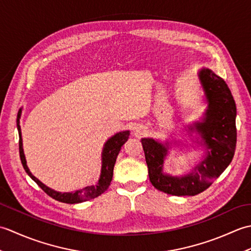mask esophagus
Listing matches in <instances>:
<instances>
[{
  "label": "esophagus",
  "instance_id": "34e87169",
  "mask_svg": "<svg viewBox=\"0 0 251 251\" xmlns=\"http://www.w3.org/2000/svg\"><path fill=\"white\" fill-rule=\"evenodd\" d=\"M143 134H145V128H143L142 126H136V127H134V135L140 137Z\"/></svg>",
  "mask_w": 251,
  "mask_h": 251
}]
</instances>
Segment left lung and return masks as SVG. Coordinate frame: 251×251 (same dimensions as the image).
<instances>
[{
	"instance_id": "8db88e82",
	"label": "left lung",
	"mask_w": 251,
	"mask_h": 251,
	"mask_svg": "<svg viewBox=\"0 0 251 251\" xmlns=\"http://www.w3.org/2000/svg\"><path fill=\"white\" fill-rule=\"evenodd\" d=\"M200 79L205 90L208 109L204 122L196 123L195 128L204 140L207 156L194 167V173L183 177L164 175L162 169L167 148L150 138L141 139L152 185L170 195L194 196L204 192L225 172L235 152L236 104L231 90L225 79L209 69H202Z\"/></svg>"
}]
</instances>
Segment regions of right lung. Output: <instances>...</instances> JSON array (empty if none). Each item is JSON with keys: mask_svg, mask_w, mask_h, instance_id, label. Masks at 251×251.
<instances>
[{"mask_svg": "<svg viewBox=\"0 0 251 251\" xmlns=\"http://www.w3.org/2000/svg\"><path fill=\"white\" fill-rule=\"evenodd\" d=\"M20 112L21 111L19 110L18 116H17V128H18V134H19V155L21 159V164H23L25 173L30 176L32 180L35 181L36 184L39 185L47 195L52 197V199L58 201L67 202V204H76V202H82L85 201L95 199V197L101 195L108 190L112 181V177H113V168L116 162V157L119 155L123 145L128 140V136H129L128 130L119 132V134L114 135L105 142L103 151H102V167H101L100 179L97 184L86 186V188H84L82 190L75 191L74 193H60V192H56L54 190L47 188L45 184L42 183L39 179H36L34 176L30 173L28 166H26V162H25L24 149H23V139H21V131H20V126H19Z\"/></svg>", "mask_w": 251, "mask_h": 251, "instance_id": "1", "label": "right lung"}]
</instances>
